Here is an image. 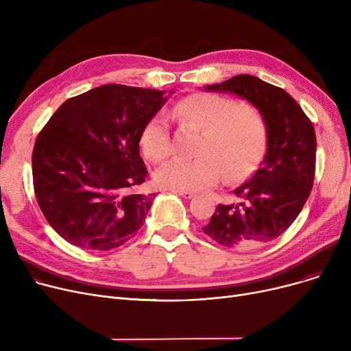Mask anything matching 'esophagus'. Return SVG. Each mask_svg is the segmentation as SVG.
<instances>
[{"label":"esophagus","mask_w":351,"mask_h":351,"mask_svg":"<svg viewBox=\"0 0 351 351\" xmlns=\"http://www.w3.org/2000/svg\"><path fill=\"white\" fill-rule=\"evenodd\" d=\"M172 192L182 196V197H185V199H192L195 196V193L189 192V191H172Z\"/></svg>","instance_id":"34e87169"}]
</instances>
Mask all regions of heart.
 I'll list each match as a JSON object with an SVG mask.
<instances>
[{"instance_id": "1", "label": "heart", "mask_w": 351, "mask_h": 351, "mask_svg": "<svg viewBox=\"0 0 351 351\" xmlns=\"http://www.w3.org/2000/svg\"><path fill=\"white\" fill-rule=\"evenodd\" d=\"M180 128L200 132L193 159H172L155 172L160 188L204 191L223 176L226 183L249 178L262 160L266 143V122L259 109L249 104L215 94L197 92L168 110ZM141 149L151 160H163L172 152L168 119L154 115L142 129Z\"/></svg>"}]
</instances>
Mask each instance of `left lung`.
<instances>
[{
	"instance_id": "1",
	"label": "left lung",
	"mask_w": 351,
	"mask_h": 351,
	"mask_svg": "<svg viewBox=\"0 0 351 351\" xmlns=\"http://www.w3.org/2000/svg\"><path fill=\"white\" fill-rule=\"evenodd\" d=\"M232 94L259 109L267 129L261 168L234 191L239 204L217 205L202 228L226 247H252L279 237L302 212L316 169V134L300 105L282 88L253 75L204 86Z\"/></svg>"
}]
</instances>
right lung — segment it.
I'll use <instances>...</instances> for the list:
<instances>
[{
	"instance_id": "obj_1",
	"label": "right lung",
	"mask_w": 351,
	"mask_h": 351,
	"mask_svg": "<svg viewBox=\"0 0 351 351\" xmlns=\"http://www.w3.org/2000/svg\"><path fill=\"white\" fill-rule=\"evenodd\" d=\"M168 98L108 84L66 99L44 126L32 152L34 191L68 243L104 252L141 229L155 196L136 192L147 173L141 134Z\"/></svg>"
}]
</instances>
